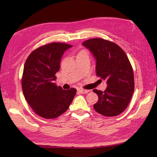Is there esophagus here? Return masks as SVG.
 <instances>
[{
	"label": "esophagus",
	"mask_w": 157,
	"mask_h": 157,
	"mask_svg": "<svg viewBox=\"0 0 157 157\" xmlns=\"http://www.w3.org/2000/svg\"><path fill=\"white\" fill-rule=\"evenodd\" d=\"M78 91L82 94H86V93H88V92H89L90 90H84V89H82V88H79Z\"/></svg>",
	"instance_id": "obj_1"
}]
</instances>
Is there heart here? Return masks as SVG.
Returning a JSON list of instances; mask_svg holds the SVG:
<instances>
[{
  "instance_id": "obj_1",
  "label": "heart",
  "mask_w": 157,
  "mask_h": 157,
  "mask_svg": "<svg viewBox=\"0 0 157 157\" xmlns=\"http://www.w3.org/2000/svg\"><path fill=\"white\" fill-rule=\"evenodd\" d=\"M81 52H83V51H81ZM81 53V52H80Z\"/></svg>"
}]
</instances>
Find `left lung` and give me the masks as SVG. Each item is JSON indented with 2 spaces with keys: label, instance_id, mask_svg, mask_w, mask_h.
I'll return each mask as SVG.
<instances>
[{
  "label": "left lung",
  "instance_id": "left-lung-1",
  "mask_svg": "<svg viewBox=\"0 0 157 157\" xmlns=\"http://www.w3.org/2000/svg\"><path fill=\"white\" fill-rule=\"evenodd\" d=\"M82 45L96 60V74L106 80L104 92L94 89L99 99L94 109L104 116H116L129 104L134 91L132 67L127 55L116 44L101 38L85 41Z\"/></svg>",
  "mask_w": 157,
  "mask_h": 157
}]
</instances>
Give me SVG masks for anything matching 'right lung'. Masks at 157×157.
Wrapping results in <instances>:
<instances>
[{"label":"right lung","mask_w":157,"mask_h":157,"mask_svg":"<svg viewBox=\"0 0 157 157\" xmlns=\"http://www.w3.org/2000/svg\"><path fill=\"white\" fill-rule=\"evenodd\" d=\"M72 46L54 42L40 47L25 61L21 80L25 99L38 115L53 119L70 106L76 90H63L54 83L60 69L61 58Z\"/></svg>","instance_id":"right-lung-1"}]
</instances>
